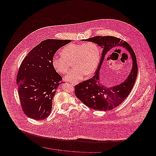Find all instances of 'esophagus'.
<instances>
[{
	"instance_id": "1",
	"label": "esophagus",
	"mask_w": 156,
	"mask_h": 156,
	"mask_svg": "<svg viewBox=\"0 0 156 156\" xmlns=\"http://www.w3.org/2000/svg\"><path fill=\"white\" fill-rule=\"evenodd\" d=\"M77 83H78V82H74V83H72V85H74L77 84Z\"/></svg>"
}]
</instances>
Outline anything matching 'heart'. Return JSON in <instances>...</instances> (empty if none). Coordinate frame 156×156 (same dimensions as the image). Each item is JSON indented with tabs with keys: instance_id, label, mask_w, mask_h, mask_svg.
<instances>
[{
	"instance_id": "heart-1",
	"label": "heart",
	"mask_w": 156,
	"mask_h": 156,
	"mask_svg": "<svg viewBox=\"0 0 156 156\" xmlns=\"http://www.w3.org/2000/svg\"><path fill=\"white\" fill-rule=\"evenodd\" d=\"M62 57H55L52 66L58 73L64 74L72 65L74 67L66 76L68 81L81 80L85 75L93 74L97 69L99 58V49L96 44H69L61 50Z\"/></svg>"
}]
</instances>
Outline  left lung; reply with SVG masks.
<instances>
[{
    "label": "left lung",
    "mask_w": 156,
    "mask_h": 156,
    "mask_svg": "<svg viewBox=\"0 0 156 156\" xmlns=\"http://www.w3.org/2000/svg\"><path fill=\"white\" fill-rule=\"evenodd\" d=\"M82 41L98 45L102 48V54L95 75L76 85L75 87V94L83 104L91 109L102 111L111 110L126 99L133 87L138 71L135 53L127 42L113 36H96ZM115 48H123L129 52L133 66L129 74L124 82L113 87H107L100 81V69L107 55Z\"/></svg>",
    "instance_id": "obj_1"
}]
</instances>
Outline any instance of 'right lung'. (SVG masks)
Instances as JSON below:
<instances>
[{
	"instance_id": "right-lung-1",
	"label": "right lung",
	"mask_w": 156,
	"mask_h": 156,
	"mask_svg": "<svg viewBox=\"0 0 156 156\" xmlns=\"http://www.w3.org/2000/svg\"><path fill=\"white\" fill-rule=\"evenodd\" d=\"M71 40L47 39L34 47L23 60L17 76L23 111L30 118L46 119L52 110V99L62 80L52 66L57 51Z\"/></svg>"
}]
</instances>
